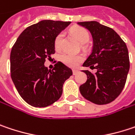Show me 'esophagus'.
Instances as JSON below:
<instances>
[{"instance_id":"1","label":"esophagus","mask_w":135,"mask_h":135,"mask_svg":"<svg viewBox=\"0 0 135 135\" xmlns=\"http://www.w3.org/2000/svg\"><path fill=\"white\" fill-rule=\"evenodd\" d=\"M78 73V70H75V69H74V70H73V74H74V75L77 74Z\"/></svg>"}]
</instances>
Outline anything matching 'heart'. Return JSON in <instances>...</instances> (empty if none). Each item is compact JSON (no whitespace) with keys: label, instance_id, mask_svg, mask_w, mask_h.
<instances>
[{"label":"heart","instance_id":"1","mask_svg":"<svg viewBox=\"0 0 135 135\" xmlns=\"http://www.w3.org/2000/svg\"><path fill=\"white\" fill-rule=\"evenodd\" d=\"M73 35L77 38V40L81 44H85L89 40V34L88 31L79 27H76L73 28ZM63 34L60 33L57 35L54 40V47L57 50L61 49V42H62ZM61 60L64 64L69 66V67H76L78 64L83 60V57L80 54H71L68 53H64L61 56Z\"/></svg>","mask_w":135,"mask_h":135}]
</instances>
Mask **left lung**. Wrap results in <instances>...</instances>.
<instances>
[{
	"label": "left lung",
	"mask_w": 135,
	"mask_h": 135,
	"mask_svg": "<svg viewBox=\"0 0 135 135\" xmlns=\"http://www.w3.org/2000/svg\"><path fill=\"white\" fill-rule=\"evenodd\" d=\"M91 34V54L84 67L97 69L93 74L86 70L87 81L79 88L81 95L96 104H106L115 100L122 91L130 68L126 44L112 28L97 21L78 22Z\"/></svg>",
	"instance_id": "left-lung-1"
}]
</instances>
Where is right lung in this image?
Here are the masks:
<instances>
[{"label": "right lung", "mask_w": 135, "mask_h": 135, "mask_svg": "<svg viewBox=\"0 0 135 135\" xmlns=\"http://www.w3.org/2000/svg\"><path fill=\"white\" fill-rule=\"evenodd\" d=\"M70 21L44 20L27 27L11 52V76L21 97L35 108H44L61 96L63 84L72 71L61 61L53 70L44 66L55 53L54 40Z\"/></svg>", "instance_id": "right-lung-1"}]
</instances>
